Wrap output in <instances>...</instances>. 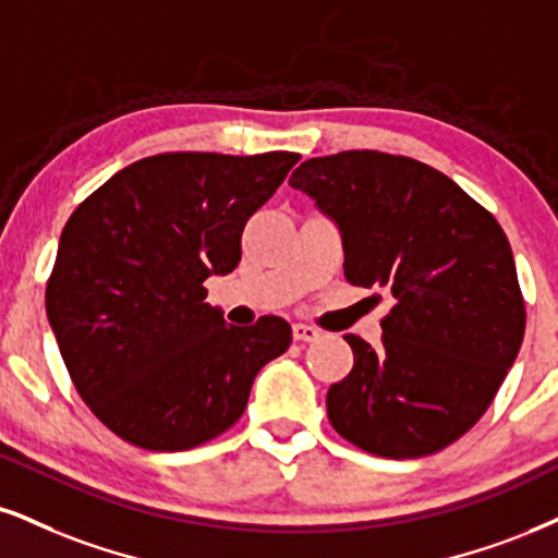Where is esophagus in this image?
<instances>
[{"label":"esophagus","mask_w":558,"mask_h":558,"mask_svg":"<svg viewBox=\"0 0 558 558\" xmlns=\"http://www.w3.org/2000/svg\"><path fill=\"white\" fill-rule=\"evenodd\" d=\"M292 336H294V341H318L320 331H318V328L307 326V323H294Z\"/></svg>","instance_id":"1"}]
</instances>
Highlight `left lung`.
<instances>
[{"mask_svg": "<svg viewBox=\"0 0 558 558\" xmlns=\"http://www.w3.org/2000/svg\"><path fill=\"white\" fill-rule=\"evenodd\" d=\"M290 185L339 227L343 277L393 294L380 347L343 336L354 369L328 390L333 429L396 460L456 442L489 409L525 333L505 230L456 181L411 157H313Z\"/></svg>", "mask_w": 558, "mask_h": 558, "instance_id": "obj_1", "label": "left lung"}]
</instances>
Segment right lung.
Instances as JSON below:
<instances>
[{"label": "right lung", "mask_w": 558, "mask_h": 558, "mask_svg": "<svg viewBox=\"0 0 558 558\" xmlns=\"http://www.w3.org/2000/svg\"><path fill=\"white\" fill-rule=\"evenodd\" d=\"M298 160L144 157L69 217L46 315L82 401L121 439L173 452L222 435L260 367L290 349L284 318L230 326L204 281L240 264L245 222Z\"/></svg>", "instance_id": "obj_1"}]
</instances>
